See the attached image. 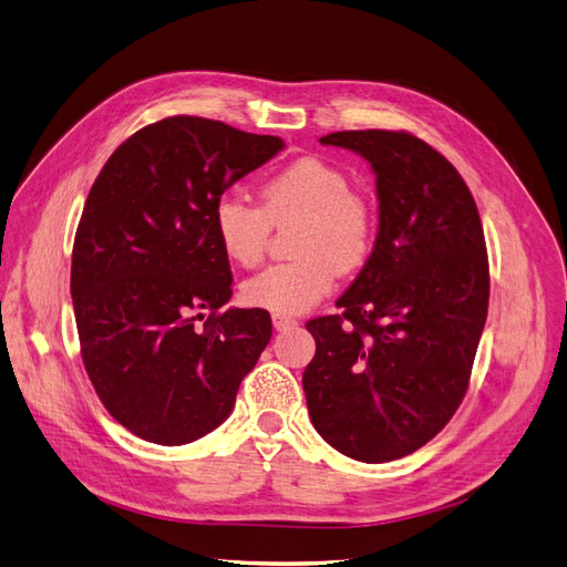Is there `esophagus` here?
I'll list each match as a JSON object with an SVG mask.
<instances>
[{
    "instance_id": "obj_1",
    "label": "esophagus",
    "mask_w": 567,
    "mask_h": 567,
    "mask_svg": "<svg viewBox=\"0 0 567 567\" xmlns=\"http://www.w3.org/2000/svg\"><path fill=\"white\" fill-rule=\"evenodd\" d=\"M299 322L295 318H282V316H272V327H276L278 331H285V329H295Z\"/></svg>"
}]
</instances>
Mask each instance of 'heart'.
Wrapping results in <instances>:
<instances>
[{
	"label": "heart",
	"mask_w": 567,
	"mask_h": 567,
	"mask_svg": "<svg viewBox=\"0 0 567 567\" xmlns=\"http://www.w3.org/2000/svg\"><path fill=\"white\" fill-rule=\"evenodd\" d=\"M289 224H297L291 249L299 259L268 266L240 289L247 306L282 318L320 303L337 270H360L375 243L371 203L352 192L341 167L322 158H301L272 175L259 188V205L240 194H224L213 213L224 257L243 268L264 259L272 226Z\"/></svg>",
	"instance_id": "b5f03b06"
}]
</instances>
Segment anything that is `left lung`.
Returning <instances> with one entry per match:
<instances>
[{
  "mask_svg": "<svg viewBox=\"0 0 567 567\" xmlns=\"http://www.w3.org/2000/svg\"><path fill=\"white\" fill-rule=\"evenodd\" d=\"M322 144L362 154L379 188V236L341 312L310 320V421L360 463L404 457L463 404L491 276L474 196L453 163L406 131H341Z\"/></svg>",
  "mask_w": 567,
  "mask_h": 567,
  "instance_id": "left-lung-1",
  "label": "left lung"
}]
</instances>
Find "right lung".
<instances>
[{
	"instance_id": "add662e5",
	"label": "right lung",
	"mask_w": 567,
	"mask_h": 567,
	"mask_svg": "<svg viewBox=\"0 0 567 567\" xmlns=\"http://www.w3.org/2000/svg\"><path fill=\"white\" fill-rule=\"evenodd\" d=\"M282 146L167 116L125 140L91 186L70 280L81 360L102 406L144 442L182 446L221 425L270 341L268 310H219L234 276L213 213Z\"/></svg>"
}]
</instances>
